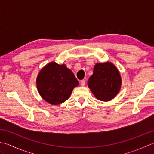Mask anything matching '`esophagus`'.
<instances>
[{"label": "esophagus", "mask_w": 154, "mask_h": 154, "mask_svg": "<svg viewBox=\"0 0 154 154\" xmlns=\"http://www.w3.org/2000/svg\"><path fill=\"white\" fill-rule=\"evenodd\" d=\"M85 81L83 80V79L81 80V85L83 87V86H85Z\"/></svg>", "instance_id": "esophagus-1"}]
</instances>
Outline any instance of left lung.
I'll use <instances>...</instances> for the list:
<instances>
[{"label":"left lung","instance_id":"left-lung-1","mask_svg":"<svg viewBox=\"0 0 154 154\" xmlns=\"http://www.w3.org/2000/svg\"><path fill=\"white\" fill-rule=\"evenodd\" d=\"M88 86L97 99L110 100L120 89L121 77L119 72L109 62L97 63L94 67L93 74L88 81Z\"/></svg>","mask_w":154,"mask_h":154}]
</instances>
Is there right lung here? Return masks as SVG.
I'll use <instances>...</instances> for the list:
<instances>
[{
    "instance_id": "right-lung-1",
    "label": "right lung",
    "mask_w": 154,
    "mask_h": 154,
    "mask_svg": "<svg viewBox=\"0 0 154 154\" xmlns=\"http://www.w3.org/2000/svg\"><path fill=\"white\" fill-rule=\"evenodd\" d=\"M37 88L41 97L51 104H60L69 98L77 79L65 65L51 62L45 66L37 77Z\"/></svg>"
}]
</instances>
